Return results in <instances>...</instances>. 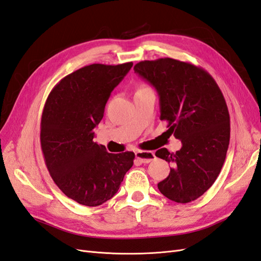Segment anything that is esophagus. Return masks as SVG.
I'll return each instance as SVG.
<instances>
[{"mask_svg": "<svg viewBox=\"0 0 261 261\" xmlns=\"http://www.w3.org/2000/svg\"><path fill=\"white\" fill-rule=\"evenodd\" d=\"M136 158L139 160L141 163H150L151 161L155 159L154 153L151 151H138L136 152Z\"/></svg>", "mask_w": 261, "mask_h": 261, "instance_id": "obj_1", "label": "esophagus"}]
</instances>
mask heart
I'll return each mask as SVG.
<instances>
[{
  "mask_svg": "<svg viewBox=\"0 0 261 261\" xmlns=\"http://www.w3.org/2000/svg\"><path fill=\"white\" fill-rule=\"evenodd\" d=\"M142 88H146V87H141V88H140V89H142Z\"/></svg>",
  "mask_w": 261,
  "mask_h": 261,
  "instance_id": "obj_1",
  "label": "heart"
}]
</instances>
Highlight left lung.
Returning <instances> with one entry per match:
<instances>
[{
  "mask_svg": "<svg viewBox=\"0 0 261 261\" xmlns=\"http://www.w3.org/2000/svg\"><path fill=\"white\" fill-rule=\"evenodd\" d=\"M135 72L154 87L160 99V119L168 122L169 136L182 148L155 152L172 164L159 191L176 203H190L216 181L230 138L229 112L218 85L208 72L173 58L140 62Z\"/></svg>",
  "mask_w": 261,
  "mask_h": 261,
  "instance_id": "left-lung-1",
  "label": "left lung"
}]
</instances>
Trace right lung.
<instances>
[{
  "mask_svg": "<svg viewBox=\"0 0 261 261\" xmlns=\"http://www.w3.org/2000/svg\"><path fill=\"white\" fill-rule=\"evenodd\" d=\"M132 65L85 66L64 77L46 100L41 121L46 166L64 194L82 205L95 207L113 197L133 165V152L115 154L93 142L111 91Z\"/></svg>",
  "mask_w": 261,
  "mask_h": 261,
  "instance_id": "obj_1",
  "label": "right lung"
}]
</instances>
